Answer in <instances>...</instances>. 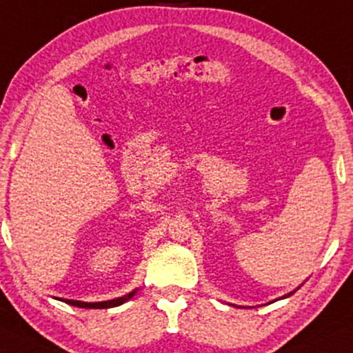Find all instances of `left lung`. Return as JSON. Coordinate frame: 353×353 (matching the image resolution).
<instances>
[{
	"mask_svg": "<svg viewBox=\"0 0 353 353\" xmlns=\"http://www.w3.org/2000/svg\"><path fill=\"white\" fill-rule=\"evenodd\" d=\"M299 288H301V286H298V290H299ZM294 292H296V290H294V291H291V292H288V294H284V296H281V298H279V299H284V298H290V296H291V294H294ZM232 305H235V304H232ZM239 307H243V305H239Z\"/></svg>",
	"mask_w": 353,
	"mask_h": 353,
	"instance_id": "8db88e82",
	"label": "left lung"
}]
</instances>
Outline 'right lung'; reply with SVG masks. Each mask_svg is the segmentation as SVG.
Instances as JSON below:
<instances>
[{"instance_id": "obj_1", "label": "right lung", "mask_w": 353, "mask_h": 353, "mask_svg": "<svg viewBox=\"0 0 353 353\" xmlns=\"http://www.w3.org/2000/svg\"><path fill=\"white\" fill-rule=\"evenodd\" d=\"M138 292V288L133 290L128 294L121 296V298H117V299H110V301H100V303H83V301H74V299H61V298H55L59 301H62V303H67L70 305H75V307H83V309H110V307H117V305H121L125 304L126 301H130L133 296Z\"/></svg>"}]
</instances>
